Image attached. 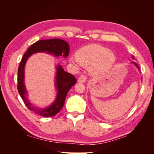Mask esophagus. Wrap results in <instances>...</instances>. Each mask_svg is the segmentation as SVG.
Segmentation results:
<instances>
[{"label": "esophagus", "instance_id": "esophagus-1", "mask_svg": "<svg viewBox=\"0 0 154 154\" xmlns=\"http://www.w3.org/2000/svg\"><path fill=\"white\" fill-rule=\"evenodd\" d=\"M86 80H87V78L84 75H82L80 76V78H78V82H80V83H84L86 82Z\"/></svg>", "mask_w": 154, "mask_h": 154}]
</instances>
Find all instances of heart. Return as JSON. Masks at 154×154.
Here are the masks:
<instances>
[{
  "label": "heart",
  "instance_id": "heart-1",
  "mask_svg": "<svg viewBox=\"0 0 154 154\" xmlns=\"http://www.w3.org/2000/svg\"><path fill=\"white\" fill-rule=\"evenodd\" d=\"M116 56L113 52L98 44H90L79 49L76 57H71L69 62L76 67L82 65L90 67L91 72L100 75L108 72L116 63Z\"/></svg>",
  "mask_w": 154,
  "mask_h": 154
}]
</instances>
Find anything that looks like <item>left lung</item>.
<instances>
[{
	"label": "left lung",
	"mask_w": 154,
	"mask_h": 154,
	"mask_svg": "<svg viewBox=\"0 0 154 154\" xmlns=\"http://www.w3.org/2000/svg\"><path fill=\"white\" fill-rule=\"evenodd\" d=\"M132 59H133V60H134V56H132ZM132 63H133V64L134 65V66H136V67L139 69V71H140V69H139V67L138 66V65H137L136 63H135V62H132Z\"/></svg>",
	"instance_id": "8db88e82"
}]
</instances>
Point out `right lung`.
Wrapping results in <instances>:
<instances>
[{
  "label": "right lung",
  "instance_id": "add662e5",
  "mask_svg": "<svg viewBox=\"0 0 154 154\" xmlns=\"http://www.w3.org/2000/svg\"><path fill=\"white\" fill-rule=\"evenodd\" d=\"M45 52L54 55L56 57L66 58L69 54V45L67 42L59 38L41 40L36 42L27 49L20 63L18 69V91L29 110L44 117H52L58 114L62 109L69 91L76 83V78L68 73L60 65H57L54 85L57 94L53 103L46 108H38L33 106L27 99V91L24 84V69L27 60L32 54L36 53Z\"/></svg>",
  "mask_w": 154,
  "mask_h": 154
}]
</instances>
